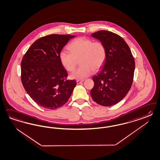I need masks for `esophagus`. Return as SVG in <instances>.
<instances>
[{
	"instance_id": "1",
	"label": "esophagus",
	"mask_w": 160,
	"mask_h": 160,
	"mask_svg": "<svg viewBox=\"0 0 160 160\" xmlns=\"http://www.w3.org/2000/svg\"><path fill=\"white\" fill-rule=\"evenodd\" d=\"M83 81V80H77V84H80Z\"/></svg>"
}]
</instances>
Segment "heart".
Returning <instances> with one entry per match:
<instances>
[{"mask_svg":"<svg viewBox=\"0 0 160 160\" xmlns=\"http://www.w3.org/2000/svg\"><path fill=\"white\" fill-rule=\"evenodd\" d=\"M70 52L62 51L59 59L63 67L69 72L77 67L78 61L81 65L70 75L72 79H83L92 72H97L103 66L107 58V49L102 42L93 41L85 38H79L68 45Z\"/></svg>","mask_w":160,"mask_h":160,"instance_id":"heart-1","label":"heart"}]
</instances>
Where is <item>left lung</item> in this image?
Segmentation results:
<instances>
[{
    "mask_svg": "<svg viewBox=\"0 0 160 160\" xmlns=\"http://www.w3.org/2000/svg\"><path fill=\"white\" fill-rule=\"evenodd\" d=\"M92 36L102 42L107 58L101 70L92 79L91 91L93 100L104 107L118 103L127 95L132 84L135 61L124 39L112 32L99 31Z\"/></svg>",
    "mask_w": 160,
    "mask_h": 160,
    "instance_id": "obj_1",
    "label": "left lung"
}]
</instances>
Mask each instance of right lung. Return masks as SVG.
Masks as SVG:
<instances>
[{
  "mask_svg": "<svg viewBox=\"0 0 160 160\" xmlns=\"http://www.w3.org/2000/svg\"><path fill=\"white\" fill-rule=\"evenodd\" d=\"M71 35L52 34L34 42L22 58L21 81L26 92L44 108L55 109L70 98L77 82L67 79L59 53Z\"/></svg>",
  "mask_w": 160,
  "mask_h": 160,
  "instance_id": "1",
  "label": "right lung"
}]
</instances>
